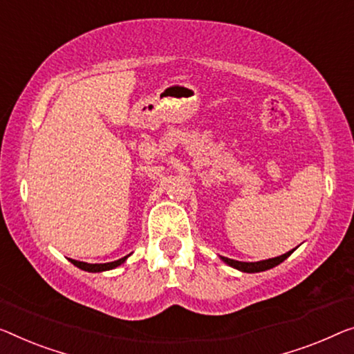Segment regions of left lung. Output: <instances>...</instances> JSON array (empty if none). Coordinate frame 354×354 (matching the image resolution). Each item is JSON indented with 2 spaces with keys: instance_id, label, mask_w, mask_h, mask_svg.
<instances>
[{
  "instance_id": "8db88e82",
  "label": "left lung",
  "mask_w": 354,
  "mask_h": 354,
  "mask_svg": "<svg viewBox=\"0 0 354 354\" xmlns=\"http://www.w3.org/2000/svg\"><path fill=\"white\" fill-rule=\"evenodd\" d=\"M292 251H288L286 254L273 257V259L259 261V262H240V261H234V259H229V257H223V256H221V259H223L225 263H227V266L234 267V268H236V270H240V272L257 273V272H263V270H268V268L277 267L278 263H281L284 259H288V257L292 254Z\"/></svg>"
}]
</instances>
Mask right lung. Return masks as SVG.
I'll return each mask as SVG.
<instances>
[{"instance_id":"add662e5","label":"right lung","mask_w":354,"mask_h":354,"mask_svg":"<svg viewBox=\"0 0 354 354\" xmlns=\"http://www.w3.org/2000/svg\"><path fill=\"white\" fill-rule=\"evenodd\" d=\"M129 256H130V254H129ZM129 256H125V257H122V259H118V261H114V262H106V263H87V262H81V261H75V259H70V261H71L73 263H75L76 267L81 268V270L97 273V272L113 270V268L119 267L120 263H124L125 259H127V257H129Z\"/></svg>"}]
</instances>
